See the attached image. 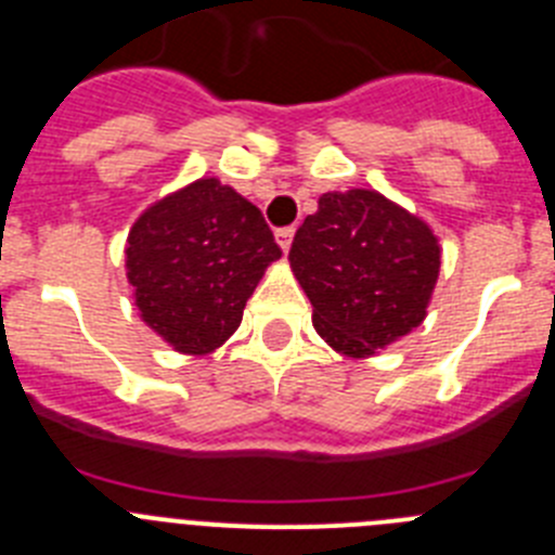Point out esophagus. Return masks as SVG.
<instances>
[{"instance_id":"obj_1","label":"esophagus","mask_w":555,"mask_h":555,"mask_svg":"<svg viewBox=\"0 0 555 555\" xmlns=\"http://www.w3.org/2000/svg\"><path fill=\"white\" fill-rule=\"evenodd\" d=\"M274 238H278V244H281V250L288 253V247H292V238H294V228H281V231L274 233Z\"/></svg>"}]
</instances>
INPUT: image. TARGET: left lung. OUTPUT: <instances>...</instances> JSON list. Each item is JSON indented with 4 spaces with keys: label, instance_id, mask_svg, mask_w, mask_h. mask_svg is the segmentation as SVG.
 <instances>
[{
    "label": "left lung",
    "instance_id": "8db88e82",
    "mask_svg": "<svg viewBox=\"0 0 555 555\" xmlns=\"http://www.w3.org/2000/svg\"><path fill=\"white\" fill-rule=\"evenodd\" d=\"M313 305V327L335 352L363 360L426 319L440 244L421 217L377 190L324 192L288 250Z\"/></svg>",
    "mask_w": 555,
    "mask_h": 555
}]
</instances>
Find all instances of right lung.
<instances>
[{
  "mask_svg": "<svg viewBox=\"0 0 555 555\" xmlns=\"http://www.w3.org/2000/svg\"><path fill=\"white\" fill-rule=\"evenodd\" d=\"M278 258L281 247L261 211L206 176L151 203L126 238V278L140 319L181 354L222 347Z\"/></svg>",
  "mask_w": 555,
  "mask_h": 555,
  "instance_id": "right-lung-1",
  "label": "right lung"
}]
</instances>
